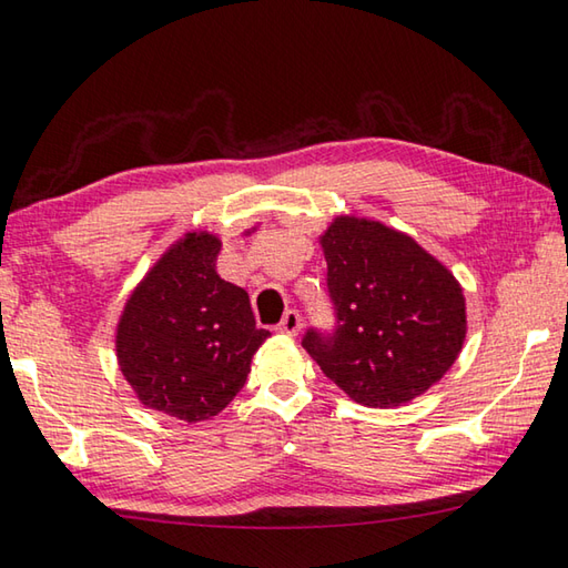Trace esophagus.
Returning a JSON list of instances; mask_svg holds the SVG:
<instances>
[{"instance_id": "34e87169", "label": "esophagus", "mask_w": 568, "mask_h": 568, "mask_svg": "<svg viewBox=\"0 0 568 568\" xmlns=\"http://www.w3.org/2000/svg\"><path fill=\"white\" fill-rule=\"evenodd\" d=\"M301 327H303L301 315H297L295 311H287V313L283 315V320H281V325H277V333H283V335H297V333H301Z\"/></svg>"}]
</instances>
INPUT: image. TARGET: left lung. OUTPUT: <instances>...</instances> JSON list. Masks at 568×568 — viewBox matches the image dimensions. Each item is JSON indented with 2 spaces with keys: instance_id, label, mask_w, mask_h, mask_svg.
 I'll list each match as a JSON object with an SVG mask.
<instances>
[{
  "instance_id": "1",
  "label": "left lung",
  "mask_w": 568,
  "mask_h": 568,
  "mask_svg": "<svg viewBox=\"0 0 568 568\" xmlns=\"http://www.w3.org/2000/svg\"><path fill=\"white\" fill-rule=\"evenodd\" d=\"M317 241L337 327L311 329L307 355L357 405L387 409L425 395L467 337L455 273L412 235L353 213L335 215Z\"/></svg>"
}]
</instances>
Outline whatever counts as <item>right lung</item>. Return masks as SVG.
<instances>
[{
  "label": "right lung",
  "instance_id": "1",
  "mask_svg": "<svg viewBox=\"0 0 568 568\" xmlns=\"http://www.w3.org/2000/svg\"><path fill=\"white\" fill-rule=\"evenodd\" d=\"M221 245L211 231L171 243L131 291L113 333L119 369L141 405L189 425L231 405L271 337L255 327L248 293L215 271Z\"/></svg>",
  "mask_w": 568,
  "mask_h": 568
}]
</instances>
